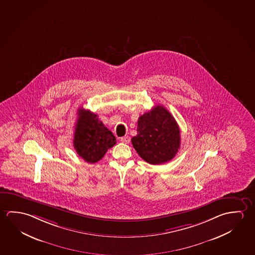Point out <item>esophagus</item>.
Segmentation results:
<instances>
[{
	"label": "esophagus",
	"mask_w": 255,
	"mask_h": 255,
	"mask_svg": "<svg viewBox=\"0 0 255 255\" xmlns=\"http://www.w3.org/2000/svg\"><path fill=\"white\" fill-rule=\"evenodd\" d=\"M120 140H121L123 143L128 144V143L129 142V140H130V138H129V136H125V137H122V138H120Z\"/></svg>",
	"instance_id": "esophagus-1"
}]
</instances>
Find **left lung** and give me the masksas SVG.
<instances>
[{"mask_svg": "<svg viewBox=\"0 0 255 255\" xmlns=\"http://www.w3.org/2000/svg\"><path fill=\"white\" fill-rule=\"evenodd\" d=\"M137 131L131 143L146 163L169 162L180 148V128L174 117L163 106H155L138 117Z\"/></svg>", "mask_w": 255, "mask_h": 255, "instance_id": "obj_1", "label": "left lung"}]
</instances>
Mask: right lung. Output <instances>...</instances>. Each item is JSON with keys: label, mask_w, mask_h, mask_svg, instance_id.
I'll use <instances>...</instances> for the list:
<instances>
[{"label": "right lung", "mask_w": 255, "mask_h": 255, "mask_svg": "<svg viewBox=\"0 0 255 255\" xmlns=\"http://www.w3.org/2000/svg\"><path fill=\"white\" fill-rule=\"evenodd\" d=\"M116 143L117 138L96 114L84 109L78 110L74 146L80 157L87 163H97Z\"/></svg>", "instance_id": "right-lung-1"}]
</instances>
